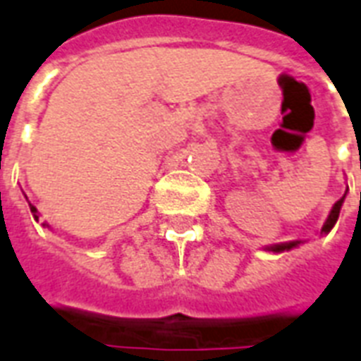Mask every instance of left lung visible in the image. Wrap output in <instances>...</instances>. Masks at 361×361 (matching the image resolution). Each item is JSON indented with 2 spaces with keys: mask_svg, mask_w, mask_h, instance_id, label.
Here are the masks:
<instances>
[{
  "mask_svg": "<svg viewBox=\"0 0 361 361\" xmlns=\"http://www.w3.org/2000/svg\"><path fill=\"white\" fill-rule=\"evenodd\" d=\"M346 195V194H345ZM345 195L341 197L337 203L334 205V209H331V212H329L328 220H326V224H324L322 231L324 233H328L331 228L335 226V222H337V219H339V212H341V207H343V201H345ZM295 245H300V241H292V243H282V245H275V247H271L269 250H273V252H282V250H290V248H294Z\"/></svg>",
  "mask_w": 361,
  "mask_h": 361,
  "instance_id": "8db88e82",
  "label": "left lung"
}]
</instances>
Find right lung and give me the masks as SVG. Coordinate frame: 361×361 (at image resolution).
<instances>
[{"mask_svg":"<svg viewBox=\"0 0 361 361\" xmlns=\"http://www.w3.org/2000/svg\"><path fill=\"white\" fill-rule=\"evenodd\" d=\"M30 209H32V214H33V216H35V220H37L39 219V216H37V209H35V207H33V205H30Z\"/></svg>","mask_w":361,"mask_h":361,"instance_id":"obj_1","label":"right lung"}]
</instances>
